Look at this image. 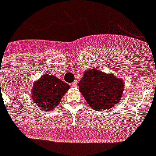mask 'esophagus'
Masks as SVG:
<instances>
[{"label":"esophagus","mask_w":156,"mask_h":156,"mask_svg":"<svg viewBox=\"0 0 156 156\" xmlns=\"http://www.w3.org/2000/svg\"><path fill=\"white\" fill-rule=\"evenodd\" d=\"M72 87H78V82L77 81H74L73 83L71 84Z\"/></svg>","instance_id":"1"}]
</instances>
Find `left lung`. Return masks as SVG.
Returning <instances> with one entry per match:
<instances>
[{
    "instance_id": "obj_1",
    "label": "left lung",
    "mask_w": 156,
    "mask_h": 156,
    "mask_svg": "<svg viewBox=\"0 0 156 156\" xmlns=\"http://www.w3.org/2000/svg\"><path fill=\"white\" fill-rule=\"evenodd\" d=\"M78 87L91 108L103 111L115 106L121 99L124 84L122 78L93 69L85 72Z\"/></svg>"
}]
</instances>
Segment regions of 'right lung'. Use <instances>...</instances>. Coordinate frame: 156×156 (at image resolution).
<instances>
[{"mask_svg": "<svg viewBox=\"0 0 156 156\" xmlns=\"http://www.w3.org/2000/svg\"><path fill=\"white\" fill-rule=\"evenodd\" d=\"M69 89V85L55 76L44 74L34 83L32 99L37 108L51 111L59 104L61 98Z\"/></svg>", "mask_w": 156, "mask_h": 156, "instance_id": "1", "label": "right lung"}]
</instances>
